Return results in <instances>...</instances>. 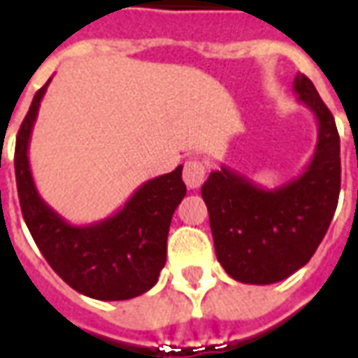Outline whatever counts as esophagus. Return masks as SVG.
I'll return each mask as SVG.
<instances>
[{
    "instance_id": "34e87169",
    "label": "esophagus",
    "mask_w": 358,
    "mask_h": 358,
    "mask_svg": "<svg viewBox=\"0 0 358 358\" xmlns=\"http://www.w3.org/2000/svg\"><path fill=\"white\" fill-rule=\"evenodd\" d=\"M205 174H207V166L203 161L192 159L184 164V182L189 189H197L205 182Z\"/></svg>"
}]
</instances>
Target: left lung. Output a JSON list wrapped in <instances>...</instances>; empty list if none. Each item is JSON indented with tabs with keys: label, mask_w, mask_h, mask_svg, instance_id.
Instances as JSON below:
<instances>
[{
	"label": "left lung",
	"mask_w": 358,
	"mask_h": 358,
	"mask_svg": "<svg viewBox=\"0 0 358 358\" xmlns=\"http://www.w3.org/2000/svg\"><path fill=\"white\" fill-rule=\"evenodd\" d=\"M293 90L318 122L315 153L303 174L268 189L222 164L201 186L218 263L243 284H276L305 266L338 207L336 120L305 74L297 73Z\"/></svg>",
	"instance_id": "obj_1"
}]
</instances>
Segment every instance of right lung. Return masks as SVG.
Here are the masks:
<instances>
[{
    "mask_svg": "<svg viewBox=\"0 0 358 358\" xmlns=\"http://www.w3.org/2000/svg\"><path fill=\"white\" fill-rule=\"evenodd\" d=\"M50 80L36 92L17 134L15 176L24 222L45 261L73 289L99 301L138 297L157 284L166 263L172 215L186 195L182 166L141 184L101 222H66L40 197L28 163L30 134Z\"/></svg>",
    "mask_w": 358,
    "mask_h": 358,
    "instance_id": "1",
    "label": "right lung"
}]
</instances>
